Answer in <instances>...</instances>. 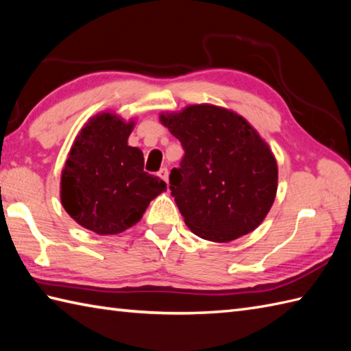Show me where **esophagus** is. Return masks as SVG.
Here are the masks:
<instances>
[{"mask_svg":"<svg viewBox=\"0 0 351 351\" xmlns=\"http://www.w3.org/2000/svg\"><path fill=\"white\" fill-rule=\"evenodd\" d=\"M158 176L161 178V180H164V181H166V182L169 184V170H167V167H162V169L158 171Z\"/></svg>","mask_w":351,"mask_h":351,"instance_id":"esophagus-1","label":"esophagus"}]
</instances>
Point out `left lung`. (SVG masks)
<instances>
[{"label":"left lung","instance_id":"obj_1","mask_svg":"<svg viewBox=\"0 0 351 351\" xmlns=\"http://www.w3.org/2000/svg\"><path fill=\"white\" fill-rule=\"evenodd\" d=\"M160 121L181 141L171 196L193 234L228 243L255 230L278 191V162L256 130L228 108L199 104Z\"/></svg>","mask_w":351,"mask_h":351}]
</instances>
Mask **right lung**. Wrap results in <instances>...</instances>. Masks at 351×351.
I'll return each mask as SVG.
<instances>
[{"instance_id": "add662e5", "label": "right lung", "mask_w": 351, "mask_h": 351, "mask_svg": "<svg viewBox=\"0 0 351 351\" xmlns=\"http://www.w3.org/2000/svg\"><path fill=\"white\" fill-rule=\"evenodd\" d=\"M134 121L104 111L80 131L64 162L62 205L78 225L114 235L136 225L167 185L143 170L138 147L128 146Z\"/></svg>"}]
</instances>
